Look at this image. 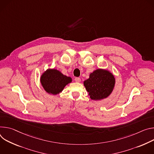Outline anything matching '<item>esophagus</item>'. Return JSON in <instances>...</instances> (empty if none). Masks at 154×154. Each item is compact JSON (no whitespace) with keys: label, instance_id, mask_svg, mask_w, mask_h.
I'll use <instances>...</instances> for the list:
<instances>
[{"label":"esophagus","instance_id":"esophagus-1","mask_svg":"<svg viewBox=\"0 0 154 154\" xmlns=\"http://www.w3.org/2000/svg\"><path fill=\"white\" fill-rule=\"evenodd\" d=\"M75 81L76 82H81V78L76 77V78H75Z\"/></svg>","mask_w":154,"mask_h":154}]
</instances>
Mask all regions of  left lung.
<instances>
[{
    "label": "left lung",
    "instance_id": "left-lung-1",
    "mask_svg": "<svg viewBox=\"0 0 154 154\" xmlns=\"http://www.w3.org/2000/svg\"><path fill=\"white\" fill-rule=\"evenodd\" d=\"M114 75L106 70L97 69L91 73L84 85L92 100H100L107 98L115 85Z\"/></svg>",
    "mask_w": 154,
    "mask_h": 154
}]
</instances>
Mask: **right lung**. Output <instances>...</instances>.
Listing matches in <instances>:
<instances>
[{"label":"right lung","instance_id":"add662e5","mask_svg":"<svg viewBox=\"0 0 154 154\" xmlns=\"http://www.w3.org/2000/svg\"><path fill=\"white\" fill-rule=\"evenodd\" d=\"M72 78L63 75L56 69H48L41 76L40 82L43 88L49 94L56 95L61 92Z\"/></svg>","mask_w":154,"mask_h":154}]
</instances>
